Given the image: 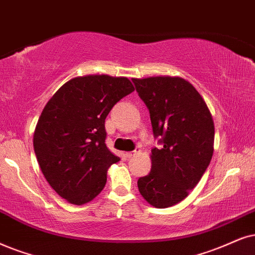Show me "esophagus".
Returning a JSON list of instances; mask_svg holds the SVG:
<instances>
[{"label":"esophagus","instance_id":"esophagus-1","mask_svg":"<svg viewBox=\"0 0 255 255\" xmlns=\"http://www.w3.org/2000/svg\"><path fill=\"white\" fill-rule=\"evenodd\" d=\"M138 149H136V150H133V151H127V153H126V156L127 157H131V156H135L136 155V154L138 153Z\"/></svg>","mask_w":255,"mask_h":255}]
</instances>
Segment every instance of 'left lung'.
I'll list each match as a JSON object with an SVG mask.
<instances>
[{
  "label": "left lung",
  "mask_w": 255,
  "mask_h": 255,
  "mask_svg": "<svg viewBox=\"0 0 255 255\" xmlns=\"http://www.w3.org/2000/svg\"><path fill=\"white\" fill-rule=\"evenodd\" d=\"M149 109L154 136L151 169L137 180L140 194L156 208L187 198L209 166L214 151V122L205 100L192 83L178 76L133 79Z\"/></svg>",
  "instance_id": "8db88e82"
}]
</instances>
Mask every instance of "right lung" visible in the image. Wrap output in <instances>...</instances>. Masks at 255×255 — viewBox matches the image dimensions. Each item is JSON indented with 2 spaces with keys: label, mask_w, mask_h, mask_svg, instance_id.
I'll use <instances>...</instances> for the list:
<instances>
[{
  "label": "right lung",
  "mask_w": 255,
  "mask_h": 255,
  "mask_svg": "<svg viewBox=\"0 0 255 255\" xmlns=\"http://www.w3.org/2000/svg\"><path fill=\"white\" fill-rule=\"evenodd\" d=\"M134 92L127 77L86 75L66 82L47 102L34 131V150L51 188L73 205L92 201L120 157L106 146L105 120Z\"/></svg>",
  "instance_id": "1"
}]
</instances>
